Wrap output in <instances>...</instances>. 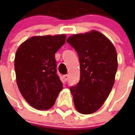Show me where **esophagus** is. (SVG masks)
Here are the masks:
<instances>
[{"mask_svg":"<svg viewBox=\"0 0 135 135\" xmlns=\"http://www.w3.org/2000/svg\"><path fill=\"white\" fill-rule=\"evenodd\" d=\"M68 78H69L68 75H64V76H63V78H64V82H66V81H67Z\"/></svg>","mask_w":135,"mask_h":135,"instance_id":"1","label":"esophagus"}]
</instances>
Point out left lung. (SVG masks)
Returning <instances> with one entry per match:
<instances>
[{"label": "left lung", "instance_id": "obj_1", "mask_svg": "<svg viewBox=\"0 0 135 135\" xmlns=\"http://www.w3.org/2000/svg\"><path fill=\"white\" fill-rule=\"evenodd\" d=\"M78 53L80 81L70 87L76 110L82 114L97 111L113 88L118 69L117 52L111 41L97 31L74 34L66 40Z\"/></svg>", "mask_w": 135, "mask_h": 135}]
</instances>
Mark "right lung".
Returning a JSON list of instances; mask_svg holds the SVG:
<instances>
[{"instance_id":"add662e5","label":"right lung","mask_w":135,"mask_h":135,"mask_svg":"<svg viewBox=\"0 0 135 135\" xmlns=\"http://www.w3.org/2000/svg\"><path fill=\"white\" fill-rule=\"evenodd\" d=\"M66 38L64 34L31 37L17 50L15 70L17 86L35 109L52 108L63 88L57 74L55 55L65 43Z\"/></svg>"}]
</instances>
